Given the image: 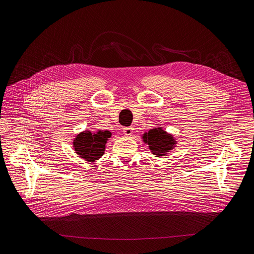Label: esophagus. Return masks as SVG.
Segmentation results:
<instances>
[{"label": "esophagus", "instance_id": "34e87169", "mask_svg": "<svg viewBox=\"0 0 254 254\" xmlns=\"http://www.w3.org/2000/svg\"><path fill=\"white\" fill-rule=\"evenodd\" d=\"M123 132H124V134H125V135L129 136V135L132 134V132H133V128H132V127H125V128L123 129Z\"/></svg>", "mask_w": 254, "mask_h": 254}]
</instances>
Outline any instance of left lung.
Returning <instances> with one entry per match:
<instances>
[{
	"label": "left lung",
	"mask_w": 254,
	"mask_h": 254,
	"mask_svg": "<svg viewBox=\"0 0 254 254\" xmlns=\"http://www.w3.org/2000/svg\"><path fill=\"white\" fill-rule=\"evenodd\" d=\"M143 140L149 146L152 154L156 157L165 156L168 152L173 150L177 144L172 134H169L161 127L150 129L148 132L143 134Z\"/></svg>",
	"instance_id": "left-lung-1"
}]
</instances>
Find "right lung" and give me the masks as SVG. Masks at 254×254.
Here are the masks:
<instances>
[{
    "label": "right lung",
    "instance_id": "add662e5",
    "mask_svg": "<svg viewBox=\"0 0 254 254\" xmlns=\"http://www.w3.org/2000/svg\"><path fill=\"white\" fill-rule=\"evenodd\" d=\"M110 136L111 133L107 130H98L96 132L85 130L76 135L73 147L81 158L88 162H95L104 154L105 145Z\"/></svg>",
    "mask_w": 254,
    "mask_h": 254
}]
</instances>
